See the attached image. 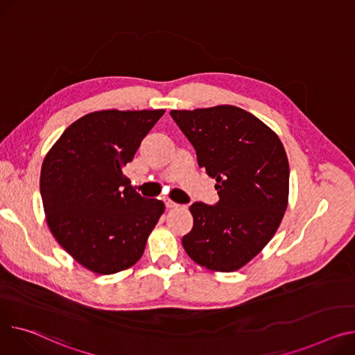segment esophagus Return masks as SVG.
I'll list each match as a JSON object with an SVG mask.
<instances>
[{
    "label": "esophagus",
    "instance_id": "obj_1",
    "mask_svg": "<svg viewBox=\"0 0 355 355\" xmlns=\"http://www.w3.org/2000/svg\"><path fill=\"white\" fill-rule=\"evenodd\" d=\"M165 207L167 208H177V207H180L177 202H174V201H171V200H167L165 201Z\"/></svg>",
    "mask_w": 355,
    "mask_h": 355
}]
</instances>
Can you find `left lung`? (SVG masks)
<instances>
[{
    "mask_svg": "<svg viewBox=\"0 0 355 355\" xmlns=\"http://www.w3.org/2000/svg\"><path fill=\"white\" fill-rule=\"evenodd\" d=\"M170 114L194 146L200 167L216 178L220 196L216 205L190 207L194 225L182 247L201 267L237 271L261 252L284 217L290 185L284 146L261 120L234 105Z\"/></svg>",
    "mask_w": 355,
    "mask_h": 355,
    "instance_id": "8db88e82",
    "label": "left lung"
}]
</instances>
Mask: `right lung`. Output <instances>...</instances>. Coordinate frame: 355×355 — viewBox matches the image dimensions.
I'll list each match as a JSON object with an SVG mask.
<instances>
[{
    "label": "right lung",
    "instance_id": "obj_1",
    "mask_svg": "<svg viewBox=\"0 0 355 355\" xmlns=\"http://www.w3.org/2000/svg\"><path fill=\"white\" fill-rule=\"evenodd\" d=\"M165 111L103 110L71 124L46 153L40 177L57 243L97 274L132 267L165 209L141 197L123 168Z\"/></svg>",
    "mask_w": 355,
    "mask_h": 355
}]
</instances>
